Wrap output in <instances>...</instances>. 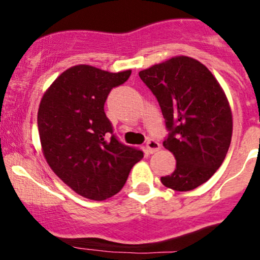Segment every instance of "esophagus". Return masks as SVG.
I'll use <instances>...</instances> for the list:
<instances>
[{"label": "esophagus", "instance_id": "34e87169", "mask_svg": "<svg viewBox=\"0 0 260 260\" xmlns=\"http://www.w3.org/2000/svg\"><path fill=\"white\" fill-rule=\"evenodd\" d=\"M161 148V145H159L158 142H157L156 140H148L147 141V143H146V149H147V152H148V153H154V152H157L158 151V149Z\"/></svg>", "mask_w": 260, "mask_h": 260}]
</instances>
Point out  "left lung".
<instances>
[{
    "label": "left lung",
    "mask_w": 260,
    "mask_h": 260,
    "mask_svg": "<svg viewBox=\"0 0 260 260\" xmlns=\"http://www.w3.org/2000/svg\"><path fill=\"white\" fill-rule=\"evenodd\" d=\"M158 101L169 137L165 148L176 169L161 177L166 187L190 191L221 166L232 142L229 102L210 70L188 56H175L138 73Z\"/></svg>",
    "instance_id": "1"
}]
</instances>
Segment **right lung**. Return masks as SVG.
<instances>
[{"instance_id": "obj_1", "label": "right lung", "mask_w": 260, "mask_h": 260, "mask_svg": "<svg viewBox=\"0 0 260 260\" xmlns=\"http://www.w3.org/2000/svg\"><path fill=\"white\" fill-rule=\"evenodd\" d=\"M131 73L75 65L41 98L38 127L44 157L54 174L83 198L103 201L119 192L143 157L142 151L115 138L104 113L109 91Z\"/></svg>"}]
</instances>
